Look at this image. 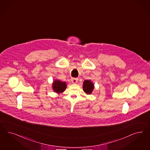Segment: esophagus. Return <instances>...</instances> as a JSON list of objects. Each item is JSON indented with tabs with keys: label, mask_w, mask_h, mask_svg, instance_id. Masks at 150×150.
<instances>
[{
	"label": "esophagus",
	"mask_w": 150,
	"mask_h": 150,
	"mask_svg": "<svg viewBox=\"0 0 150 150\" xmlns=\"http://www.w3.org/2000/svg\"><path fill=\"white\" fill-rule=\"evenodd\" d=\"M78 78H71V81L73 83H76L78 82Z\"/></svg>",
	"instance_id": "34e87169"
}]
</instances>
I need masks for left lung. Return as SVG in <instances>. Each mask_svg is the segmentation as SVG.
Segmentation results:
<instances>
[{"label": "left lung", "instance_id": "obj_1", "mask_svg": "<svg viewBox=\"0 0 150 150\" xmlns=\"http://www.w3.org/2000/svg\"><path fill=\"white\" fill-rule=\"evenodd\" d=\"M83 89L87 94H91L94 89V84L91 80H86L83 82Z\"/></svg>", "mask_w": 150, "mask_h": 150}]
</instances>
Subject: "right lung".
I'll return each instance as SVG.
<instances>
[{
	"instance_id": "1",
	"label": "right lung",
	"mask_w": 150,
	"mask_h": 150,
	"mask_svg": "<svg viewBox=\"0 0 150 150\" xmlns=\"http://www.w3.org/2000/svg\"><path fill=\"white\" fill-rule=\"evenodd\" d=\"M67 87L66 82H61L58 80H55L52 84V88L54 92L57 93H61L64 91Z\"/></svg>"
}]
</instances>
